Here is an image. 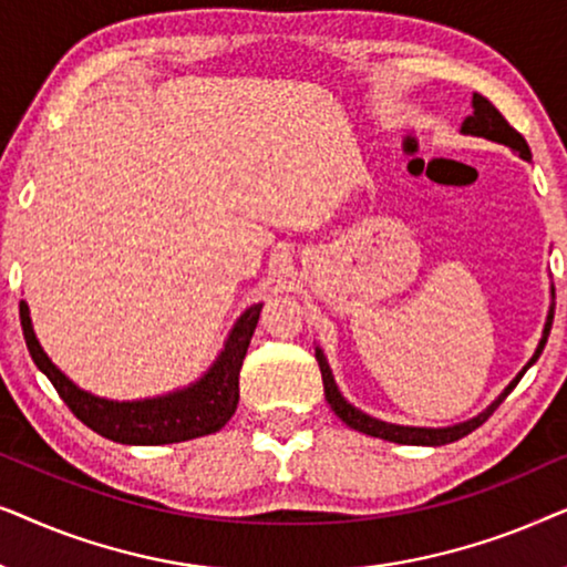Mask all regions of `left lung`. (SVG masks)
<instances>
[{
  "label": "left lung",
  "mask_w": 567,
  "mask_h": 567,
  "mask_svg": "<svg viewBox=\"0 0 567 567\" xmlns=\"http://www.w3.org/2000/svg\"><path fill=\"white\" fill-rule=\"evenodd\" d=\"M462 134L464 136H480V138H487V142H495V144H506L508 150H514L518 157L532 162V152H529V144L524 142V136L518 134L514 126H508V121L503 118L498 113V107H495L491 100L480 95V92H472V115L462 121ZM549 309H547V320H545V330H542V338L537 343V351L529 361H526V367L518 371V374L511 379L506 390H503L498 398H495L491 405H487L483 413H477L475 417H470V421H462V423H454V425H444V429H423V425H398V423H386V421H379V417L363 413L355 405H351L343 394H340L338 384H336V377H332V369L328 359H324V351L320 346L315 348V355H317V363H320V371H322V384H324V400L330 402L332 413H336L340 421L346 425H351V429L367 433V436H374V439H384V441H394V444H408V446H444V444H452V441H460L472 433L475 429H480L487 417L493 415V410L501 405L503 400L508 398L511 390L518 384V379L526 374V369L534 367L537 359L545 351V343H547V336H549V328H553V317H555V289H549Z\"/></svg>",
  "instance_id": "left-lung-1"
}]
</instances>
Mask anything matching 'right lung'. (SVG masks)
Segmentation results:
<instances>
[{"mask_svg": "<svg viewBox=\"0 0 567 567\" xmlns=\"http://www.w3.org/2000/svg\"><path fill=\"white\" fill-rule=\"evenodd\" d=\"M262 305L247 307L231 324L224 348L204 377L183 390L144 400H107L76 386L38 343L28 301H20V322L35 367L51 379L61 400L100 436L128 446H159L208 436L227 425L239 402V369L260 320Z\"/></svg>", "mask_w": 567, "mask_h": 567, "instance_id": "1", "label": "right lung"}]
</instances>
